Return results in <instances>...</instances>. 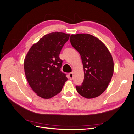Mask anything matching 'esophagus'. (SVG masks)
Masks as SVG:
<instances>
[{"label": "esophagus", "instance_id": "34e87169", "mask_svg": "<svg viewBox=\"0 0 134 134\" xmlns=\"http://www.w3.org/2000/svg\"><path fill=\"white\" fill-rule=\"evenodd\" d=\"M73 72H70L69 74V78L70 80H72V78H73Z\"/></svg>", "mask_w": 134, "mask_h": 134}]
</instances>
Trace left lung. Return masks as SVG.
Returning a JSON list of instances; mask_svg holds the SVG:
<instances>
[{
    "mask_svg": "<svg viewBox=\"0 0 134 134\" xmlns=\"http://www.w3.org/2000/svg\"><path fill=\"white\" fill-rule=\"evenodd\" d=\"M72 46L79 52L84 72L81 86H76L79 94L86 98L98 97L106 90L114 70L112 55L100 40L90 34L71 35Z\"/></svg>",
    "mask_w": 134,
    "mask_h": 134,
    "instance_id": "left-lung-1",
    "label": "left lung"
}]
</instances>
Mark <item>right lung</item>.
<instances>
[{"label": "right lung", "mask_w": 134, "mask_h": 134, "mask_svg": "<svg viewBox=\"0 0 134 134\" xmlns=\"http://www.w3.org/2000/svg\"><path fill=\"white\" fill-rule=\"evenodd\" d=\"M70 35L55 32L44 35L32 45L26 56L24 69L27 80L39 97L48 99L59 93L66 81L62 72L60 51Z\"/></svg>", "instance_id": "add662e5"}]
</instances>
